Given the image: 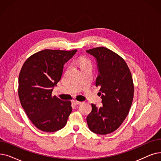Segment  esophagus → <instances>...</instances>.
Instances as JSON below:
<instances>
[{
    "label": "esophagus",
    "mask_w": 161,
    "mask_h": 161,
    "mask_svg": "<svg viewBox=\"0 0 161 161\" xmlns=\"http://www.w3.org/2000/svg\"><path fill=\"white\" fill-rule=\"evenodd\" d=\"M73 103H74L75 104H81V103H82L81 102H80V101H76V100L73 101Z\"/></svg>",
    "instance_id": "34e87169"
}]
</instances>
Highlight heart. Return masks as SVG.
<instances>
[{
  "label": "heart",
  "instance_id": "1",
  "mask_svg": "<svg viewBox=\"0 0 161 161\" xmlns=\"http://www.w3.org/2000/svg\"><path fill=\"white\" fill-rule=\"evenodd\" d=\"M87 62H88V61L86 58H81L80 59V64H81V66L83 65V64H84L87 63Z\"/></svg>",
  "mask_w": 161,
  "mask_h": 161
}]
</instances>
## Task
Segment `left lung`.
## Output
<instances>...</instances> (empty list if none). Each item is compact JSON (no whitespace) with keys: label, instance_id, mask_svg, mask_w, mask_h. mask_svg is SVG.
I'll use <instances>...</instances> for the list:
<instances>
[{"label":"left lung","instance_id":"obj_1","mask_svg":"<svg viewBox=\"0 0 161 161\" xmlns=\"http://www.w3.org/2000/svg\"><path fill=\"white\" fill-rule=\"evenodd\" d=\"M86 52L96 59L99 75L95 85L100 88L103 104L100 108L92 104L87 123L93 133L106 135L119 128L129 113L134 92L132 76L124 60L108 48L96 47Z\"/></svg>","mask_w":161,"mask_h":161}]
</instances>
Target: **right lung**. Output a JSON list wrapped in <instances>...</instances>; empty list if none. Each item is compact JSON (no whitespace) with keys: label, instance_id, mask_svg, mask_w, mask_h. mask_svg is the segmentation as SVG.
Wrapping results in <instances>:
<instances>
[{"label":"right lung","instance_id":"right-lung-1","mask_svg":"<svg viewBox=\"0 0 161 161\" xmlns=\"http://www.w3.org/2000/svg\"><path fill=\"white\" fill-rule=\"evenodd\" d=\"M70 51L45 49L27 58L18 78L21 104L35 126L46 132L63 128L72 113L71 101L52 96L60 80L64 65L75 54Z\"/></svg>","mask_w":161,"mask_h":161}]
</instances>
